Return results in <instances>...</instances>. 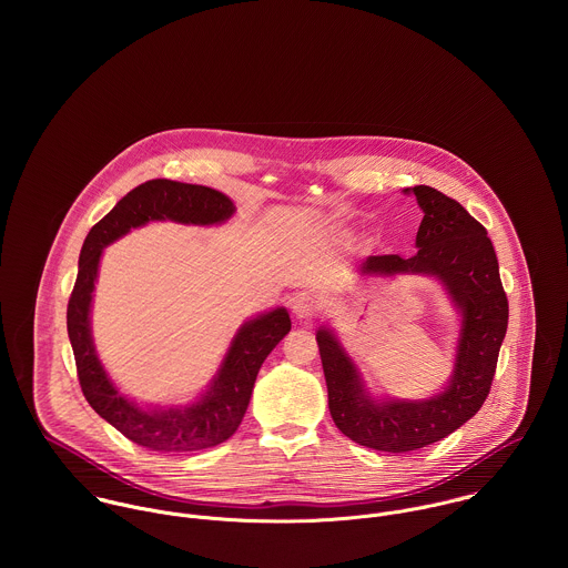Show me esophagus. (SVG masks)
Returning <instances> with one entry per match:
<instances>
[{
	"label": "esophagus",
	"mask_w": 568,
	"mask_h": 568,
	"mask_svg": "<svg viewBox=\"0 0 568 568\" xmlns=\"http://www.w3.org/2000/svg\"><path fill=\"white\" fill-rule=\"evenodd\" d=\"M317 308H320V302H317V297H315L313 293H300V295H295V300H293V313H295V317H300V320H311V317H315Z\"/></svg>",
	"instance_id": "obj_1"
}]
</instances>
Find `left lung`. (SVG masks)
<instances>
[{"label": "left lung", "mask_w": 568, "mask_h": 568, "mask_svg": "<svg viewBox=\"0 0 568 568\" xmlns=\"http://www.w3.org/2000/svg\"><path fill=\"white\" fill-rule=\"evenodd\" d=\"M413 192L424 219L417 230V253L369 255L363 275L422 273L435 275L462 311V338L448 387L430 400L374 403L329 329L317 332L327 385V406L336 428L352 442L383 450L408 453L444 439L486 403L498 349L507 332V295L486 227L464 205L428 185Z\"/></svg>", "instance_id": "obj_1"}]
</instances>
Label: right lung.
Instances as JSON below:
<instances>
[{
  "mask_svg": "<svg viewBox=\"0 0 568 568\" xmlns=\"http://www.w3.org/2000/svg\"><path fill=\"white\" fill-rule=\"evenodd\" d=\"M234 214V203L219 190L170 179H153L131 190L87 234L79 260L77 284L68 304V334L72 341L82 396L91 408L131 442L160 453L205 450L230 439L243 422L255 376L271 349L288 334L291 317L284 308L260 315L239 329L234 343L199 403L179 408L144 410L118 394L106 378L91 341L89 308L102 248L131 227L149 221H176L192 225L223 223Z\"/></svg>",
  "mask_w": 568,
  "mask_h": 568,
  "instance_id": "right-lung-1",
  "label": "right lung"
}]
</instances>
